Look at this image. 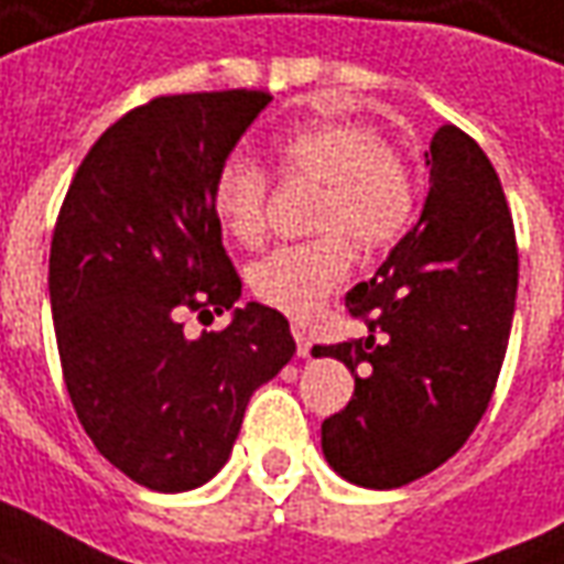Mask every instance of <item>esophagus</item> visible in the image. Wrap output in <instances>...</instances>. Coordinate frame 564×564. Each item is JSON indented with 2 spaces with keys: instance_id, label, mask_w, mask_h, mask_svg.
I'll return each mask as SVG.
<instances>
[{
  "instance_id": "34e87169",
  "label": "esophagus",
  "mask_w": 564,
  "mask_h": 564,
  "mask_svg": "<svg viewBox=\"0 0 564 564\" xmlns=\"http://www.w3.org/2000/svg\"><path fill=\"white\" fill-rule=\"evenodd\" d=\"M293 336H296L299 358H308L312 355V336H308V330L302 324H293Z\"/></svg>"
}]
</instances>
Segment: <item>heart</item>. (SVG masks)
I'll use <instances>...</instances> for the list:
<instances>
[{
	"mask_svg": "<svg viewBox=\"0 0 564 564\" xmlns=\"http://www.w3.org/2000/svg\"><path fill=\"white\" fill-rule=\"evenodd\" d=\"M283 178H308L321 191L312 206V228L324 231L305 243H283L250 265V290L268 308L308 317L351 268V240L361 250H386L416 216V178L401 153L364 120H324L299 126L274 141ZM268 172L231 153L213 178L218 225L237 243L252 247L268 225Z\"/></svg>",
	"mask_w": 564,
	"mask_h": 564,
	"instance_id": "b5f03b06",
	"label": "heart"
}]
</instances>
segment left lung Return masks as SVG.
Segmentation results:
<instances>
[{
	"label": "left lung",
	"mask_w": 564,
	"mask_h": 564,
	"mask_svg": "<svg viewBox=\"0 0 564 564\" xmlns=\"http://www.w3.org/2000/svg\"><path fill=\"white\" fill-rule=\"evenodd\" d=\"M429 197L377 278L346 296L367 336L314 346L351 370L355 394L321 426L351 485L389 491L451 459L488 411L507 355L519 250L491 160L457 126L426 151Z\"/></svg>",
	"instance_id": "obj_1"
}]
</instances>
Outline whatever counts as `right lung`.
Segmentation results:
<instances>
[{"label": "right lung", "instance_id": "obj_1", "mask_svg": "<svg viewBox=\"0 0 564 564\" xmlns=\"http://www.w3.org/2000/svg\"><path fill=\"white\" fill-rule=\"evenodd\" d=\"M268 101L194 91L129 110L91 144L57 213L48 296L73 411L101 457L151 491L206 485L252 392L296 351L286 317L259 302L197 340L181 324L240 299L213 178Z\"/></svg>", "mask_w": 564, "mask_h": 564}]
</instances>
